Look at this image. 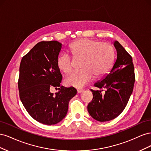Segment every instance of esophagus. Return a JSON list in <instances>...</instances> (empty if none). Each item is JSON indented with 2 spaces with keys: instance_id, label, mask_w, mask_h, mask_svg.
Returning a JSON list of instances; mask_svg holds the SVG:
<instances>
[{
  "instance_id": "obj_1",
  "label": "esophagus",
  "mask_w": 151,
  "mask_h": 151,
  "mask_svg": "<svg viewBox=\"0 0 151 151\" xmlns=\"http://www.w3.org/2000/svg\"><path fill=\"white\" fill-rule=\"evenodd\" d=\"M84 91V90H83V89H78L77 90V93L78 94H81V93H82Z\"/></svg>"
}]
</instances>
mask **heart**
Segmentation results:
<instances>
[{"mask_svg":"<svg viewBox=\"0 0 151 151\" xmlns=\"http://www.w3.org/2000/svg\"><path fill=\"white\" fill-rule=\"evenodd\" d=\"M74 60H81L80 71L68 75L64 83L67 86L81 88L92 80L106 76L112 68L115 52L111 45L89 39H81L72 43L69 47ZM57 65L61 72L67 74L73 67L70 57L67 54L59 55Z\"/></svg>","mask_w":151,"mask_h":151,"instance_id":"heart-1","label":"heart"}]
</instances>
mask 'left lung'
<instances>
[{
	"mask_svg": "<svg viewBox=\"0 0 151 151\" xmlns=\"http://www.w3.org/2000/svg\"><path fill=\"white\" fill-rule=\"evenodd\" d=\"M113 45L116 50V59L113 67L94 84L99 89H106V91L103 94L101 91L91 89L93 98L88 106L91 117L101 122L111 120L120 115L129 101L135 83L132 57L118 41H115Z\"/></svg>",
	"mask_w": 151,
	"mask_h": 151,
	"instance_id": "obj_1",
	"label": "left lung"
}]
</instances>
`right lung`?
Returning <instances> with one entry per match:
<instances>
[{
  "label": "right lung",
  "mask_w": 151,
  "mask_h": 151,
  "mask_svg": "<svg viewBox=\"0 0 151 151\" xmlns=\"http://www.w3.org/2000/svg\"><path fill=\"white\" fill-rule=\"evenodd\" d=\"M62 48L57 41L38 43L22 57L19 67L18 88L21 101L26 111L36 121L52 125L67 115L68 103L77 90L61 86L62 76L57 60ZM52 86H60L54 95Z\"/></svg>",
  "instance_id": "add662e5"
}]
</instances>
